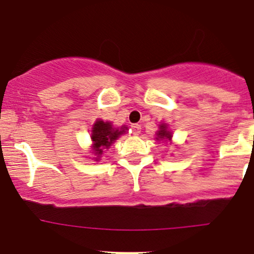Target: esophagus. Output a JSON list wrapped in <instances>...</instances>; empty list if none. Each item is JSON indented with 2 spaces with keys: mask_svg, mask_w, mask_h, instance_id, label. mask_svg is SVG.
Instances as JSON below:
<instances>
[{
  "mask_svg": "<svg viewBox=\"0 0 254 254\" xmlns=\"http://www.w3.org/2000/svg\"><path fill=\"white\" fill-rule=\"evenodd\" d=\"M131 130H132V134H134V135H139L140 132H141V125L132 124L131 125Z\"/></svg>",
  "mask_w": 254,
  "mask_h": 254,
  "instance_id": "1",
  "label": "esophagus"
}]
</instances>
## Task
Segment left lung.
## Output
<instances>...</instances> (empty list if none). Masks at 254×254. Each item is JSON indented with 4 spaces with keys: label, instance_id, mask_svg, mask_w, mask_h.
<instances>
[{
    "label": "left lung",
    "instance_id": "obj_1",
    "mask_svg": "<svg viewBox=\"0 0 254 254\" xmlns=\"http://www.w3.org/2000/svg\"><path fill=\"white\" fill-rule=\"evenodd\" d=\"M156 135H157V137H156L157 141L158 140H165V141L168 140V141H171V139H172V132L167 129V125L166 124L160 125V130L156 132Z\"/></svg>",
    "mask_w": 254,
    "mask_h": 254
}]
</instances>
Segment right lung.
I'll return each mask as SVG.
<instances>
[{
  "mask_svg": "<svg viewBox=\"0 0 254 254\" xmlns=\"http://www.w3.org/2000/svg\"><path fill=\"white\" fill-rule=\"evenodd\" d=\"M127 130V127H114L111 122H103V120L98 119L96 120V123L92 127V132H91V139H92V153H94L96 156V161H99L102 153L107 150V148L111 147V145L120 135L125 134Z\"/></svg>",
  "mask_w": 254,
  "mask_h": 254,
  "instance_id": "1",
  "label": "right lung"
}]
</instances>
